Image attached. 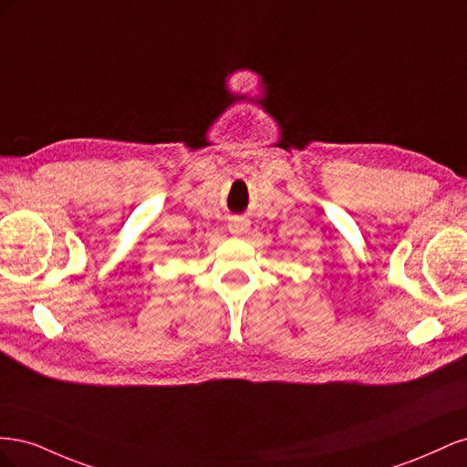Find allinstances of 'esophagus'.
Here are the masks:
<instances>
[{
	"instance_id": "1",
	"label": "esophagus",
	"mask_w": 467,
	"mask_h": 467,
	"mask_svg": "<svg viewBox=\"0 0 467 467\" xmlns=\"http://www.w3.org/2000/svg\"><path fill=\"white\" fill-rule=\"evenodd\" d=\"M228 230L232 234H245V232H249V220H245V218H232V222L228 223Z\"/></svg>"
}]
</instances>
